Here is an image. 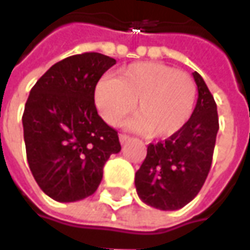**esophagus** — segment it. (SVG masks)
<instances>
[{"label":"esophagus","mask_w":250,"mask_h":250,"mask_svg":"<svg viewBox=\"0 0 250 250\" xmlns=\"http://www.w3.org/2000/svg\"><path fill=\"white\" fill-rule=\"evenodd\" d=\"M119 140H120L122 144H125V141H128V140H130V137H128V135H125V134H120V135H119Z\"/></svg>","instance_id":"obj_1"}]
</instances>
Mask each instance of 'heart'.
<instances>
[{"label":"heart","mask_w":250,"mask_h":250,"mask_svg":"<svg viewBox=\"0 0 250 250\" xmlns=\"http://www.w3.org/2000/svg\"><path fill=\"white\" fill-rule=\"evenodd\" d=\"M101 117L117 125L135 108L130 125L148 137L178 133L194 112L196 85L185 72L163 63L141 62L122 69L116 79H102L94 91Z\"/></svg>","instance_id":"1"}]
</instances>
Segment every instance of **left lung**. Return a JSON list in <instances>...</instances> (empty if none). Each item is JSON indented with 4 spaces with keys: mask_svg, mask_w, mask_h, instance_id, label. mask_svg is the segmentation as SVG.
<instances>
[{
    "mask_svg": "<svg viewBox=\"0 0 250 250\" xmlns=\"http://www.w3.org/2000/svg\"><path fill=\"white\" fill-rule=\"evenodd\" d=\"M192 76L198 101L189 120L167 140L149 144L135 173L140 199L160 210L184 208L201 191L210 171L219 131L217 105L202 76L196 72Z\"/></svg>",
    "mask_w": 250,
    "mask_h": 250,
    "instance_id": "obj_1",
    "label": "left lung"
}]
</instances>
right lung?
Returning a JSON list of instances; mask_svg holds the SVG:
<instances>
[{
  "label": "right lung",
  "mask_w": 250,
  "mask_h": 250,
  "mask_svg": "<svg viewBox=\"0 0 250 250\" xmlns=\"http://www.w3.org/2000/svg\"><path fill=\"white\" fill-rule=\"evenodd\" d=\"M115 63L98 52L69 56L31 88L22 117L26 155L34 180L54 201L94 194L109 156L122 149L94 102L97 83Z\"/></svg>",
  "instance_id": "right-lung-1"
}]
</instances>
